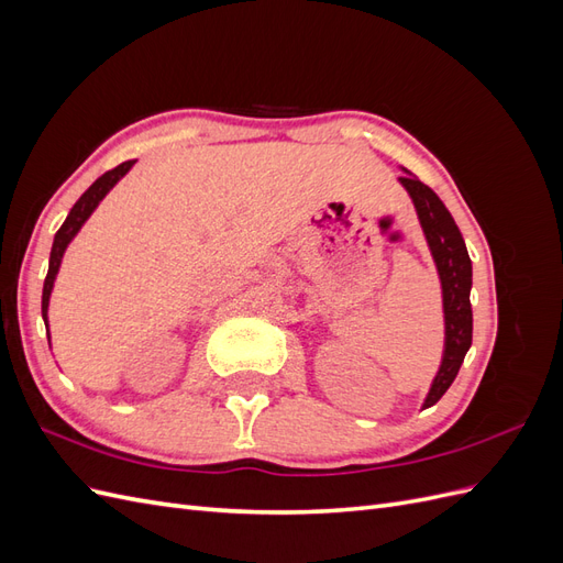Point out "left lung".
Returning a JSON list of instances; mask_svg holds the SVG:
<instances>
[{
    "label": "left lung",
    "instance_id": "obj_1",
    "mask_svg": "<svg viewBox=\"0 0 563 563\" xmlns=\"http://www.w3.org/2000/svg\"><path fill=\"white\" fill-rule=\"evenodd\" d=\"M399 183L413 199L420 228L437 263V272L441 279V298H444V356H441V366L422 404V408H430L444 397V391L455 380L465 354L472 345V261L463 234H460L453 216L444 207V201H441L428 185L420 183L408 172L399 178Z\"/></svg>",
    "mask_w": 563,
    "mask_h": 563
}]
</instances>
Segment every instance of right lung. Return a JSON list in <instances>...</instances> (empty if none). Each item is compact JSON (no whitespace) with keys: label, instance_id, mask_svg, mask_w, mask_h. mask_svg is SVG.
Instances as JSON below:
<instances>
[{"label":"right lung","instance_id":"add662e5","mask_svg":"<svg viewBox=\"0 0 563 563\" xmlns=\"http://www.w3.org/2000/svg\"><path fill=\"white\" fill-rule=\"evenodd\" d=\"M133 164H135V159L124 162V164L114 166L112 172L100 176L89 187V190L77 199V203L70 209V213H67L65 223L56 232L54 246H51V255H48V272H46V279H44V291H42V317H44V323H46V335H48V298H51V291H54V282H56V275L60 269V261H63V253H65L67 244L75 240V234L81 230L84 223H87L89 216L96 211L98 203L103 201V197L117 185V180L124 178L131 172Z\"/></svg>","mask_w":563,"mask_h":563}]
</instances>
